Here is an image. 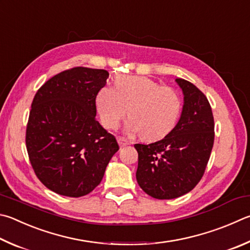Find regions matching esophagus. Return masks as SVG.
Here are the masks:
<instances>
[{
	"label": "esophagus",
	"mask_w": 250,
	"mask_h": 250,
	"mask_svg": "<svg viewBox=\"0 0 250 250\" xmlns=\"http://www.w3.org/2000/svg\"><path fill=\"white\" fill-rule=\"evenodd\" d=\"M118 143H119V145H120L121 147L126 146V145L130 144L129 141H126V140L124 139V138H118Z\"/></svg>",
	"instance_id": "34e87169"
}]
</instances>
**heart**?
<instances>
[{"label":"heart","instance_id":"obj_1","mask_svg":"<svg viewBox=\"0 0 250 250\" xmlns=\"http://www.w3.org/2000/svg\"><path fill=\"white\" fill-rule=\"evenodd\" d=\"M183 102L179 93L145 76H118L113 88L97 93L96 108L105 128L115 130L126 116L129 132L146 141L165 138L179 119Z\"/></svg>","mask_w":250,"mask_h":250}]
</instances>
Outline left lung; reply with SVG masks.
Segmentation results:
<instances>
[{"label":"left lung","mask_w":250,"mask_h":250,"mask_svg":"<svg viewBox=\"0 0 250 250\" xmlns=\"http://www.w3.org/2000/svg\"><path fill=\"white\" fill-rule=\"evenodd\" d=\"M176 82L185 96L178 124L157 142L134 144L139 154L138 184L160 200L181 197L196 187L214 143V118L206 95L184 79Z\"/></svg>","instance_id":"1"}]
</instances>
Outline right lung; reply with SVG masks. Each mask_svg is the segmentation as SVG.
<instances>
[{
	"label": "right lung",
	"mask_w": 250,
	"mask_h": 250,
	"mask_svg": "<svg viewBox=\"0 0 250 250\" xmlns=\"http://www.w3.org/2000/svg\"><path fill=\"white\" fill-rule=\"evenodd\" d=\"M106 70L78 66L40 87L31 103L26 147L38 179L61 196L79 198L101 184L119 145L96 120Z\"/></svg>",
	"instance_id": "right-lung-1"
}]
</instances>
